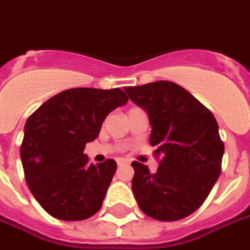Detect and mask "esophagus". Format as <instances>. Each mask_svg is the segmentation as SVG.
I'll return each instance as SVG.
<instances>
[{"label": "esophagus", "instance_id": "1", "mask_svg": "<svg viewBox=\"0 0 250 250\" xmlns=\"http://www.w3.org/2000/svg\"><path fill=\"white\" fill-rule=\"evenodd\" d=\"M117 163H118V166H122V165H125V163H126V161H125V159H118Z\"/></svg>", "mask_w": 250, "mask_h": 250}]
</instances>
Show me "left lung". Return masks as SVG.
<instances>
[{
  "instance_id": "left-lung-1",
  "label": "left lung",
  "mask_w": 250,
  "mask_h": 250,
  "mask_svg": "<svg viewBox=\"0 0 250 250\" xmlns=\"http://www.w3.org/2000/svg\"><path fill=\"white\" fill-rule=\"evenodd\" d=\"M129 98L148 113L149 144L159 159L155 173L132 162V190L149 218L173 222L193 214L206 201L222 170L225 144L214 114L173 82L125 87Z\"/></svg>"
}]
</instances>
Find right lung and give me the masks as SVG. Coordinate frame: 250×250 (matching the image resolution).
<instances>
[{
    "label": "right lung",
    "mask_w": 250,
    "mask_h": 250,
    "mask_svg": "<svg viewBox=\"0 0 250 250\" xmlns=\"http://www.w3.org/2000/svg\"><path fill=\"white\" fill-rule=\"evenodd\" d=\"M128 102L121 88H70L28 117L20 146L25 182L36 201L57 219L84 220L102 207L117 163H89L84 148L106 115Z\"/></svg>",
    "instance_id": "obj_1"
}]
</instances>
